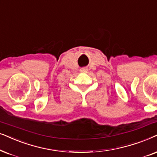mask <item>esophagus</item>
Returning <instances> with one entry per match:
<instances>
[{"label": "esophagus", "instance_id": "esophagus-1", "mask_svg": "<svg viewBox=\"0 0 157 157\" xmlns=\"http://www.w3.org/2000/svg\"><path fill=\"white\" fill-rule=\"evenodd\" d=\"M87 70V69L86 68V67H83V68H82L80 70V71L81 72H86V71Z\"/></svg>", "mask_w": 157, "mask_h": 157}]
</instances>
